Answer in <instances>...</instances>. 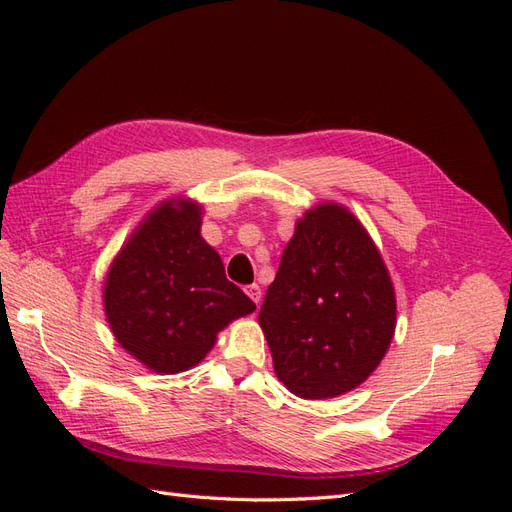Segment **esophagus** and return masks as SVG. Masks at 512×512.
<instances>
[{"label": "esophagus", "instance_id": "esophagus-1", "mask_svg": "<svg viewBox=\"0 0 512 512\" xmlns=\"http://www.w3.org/2000/svg\"><path fill=\"white\" fill-rule=\"evenodd\" d=\"M245 294H247V297H250V299L256 303V307H258V303H260V297H262V290H260V286H258V284H250V286H245Z\"/></svg>", "mask_w": 512, "mask_h": 512}]
</instances>
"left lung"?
Here are the masks:
<instances>
[{
    "instance_id": "left-lung-1",
    "label": "left lung",
    "mask_w": 512,
    "mask_h": 512,
    "mask_svg": "<svg viewBox=\"0 0 512 512\" xmlns=\"http://www.w3.org/2000/svg\"><path fill=\"white\" fill-rule=\"evenodd\" d=\"M258 322L277 378L299 397H337L378 367L395 331V292L350 211L320 205L297 222Z\"/></svg>"
}]
</instances>
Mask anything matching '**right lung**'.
<instances>
[{
    "mask_svg": "<svg viewBox=\"0 0 512 512\" xmlns=\"http://www.w3.org/2000/svg\"><path fill=\"white\" fill-rule=\"evenodd\" d=\"M104 309L117 342L158 374L190 369L230 320L256 305L226 280L222 258L200 237V207L168 200L115 258Z\"/></svg>",
    "mask_w": 512,
    "mask_h": 512,
    "instance_id": "add662e5",
    "label": "right lung"
}]
</instances>
